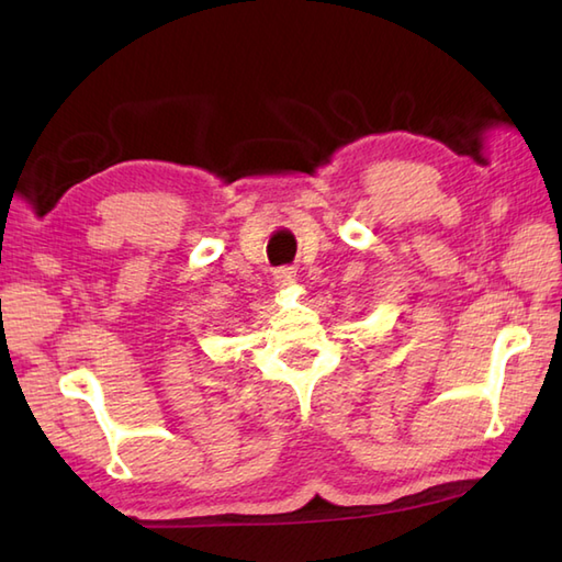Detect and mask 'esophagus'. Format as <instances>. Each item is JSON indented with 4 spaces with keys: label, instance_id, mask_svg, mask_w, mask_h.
<instances>
[{
    "label": "esophagus",
    "instance_id": "obj_1",
    "mask_svg": "<svg viewBox=\"0 0 562 562\" xmlns=\"http://www.w3.org/2000/svg\"><path fill=\"white\" fill-rule=\"evenodd\" d=\"M294 282H296V272L292 268H282V270L274 272V284H278L280 290L292 288Z\"/></svg>",
    "mask_w": 562,
    "mask_h": 562
}]
</instances>
